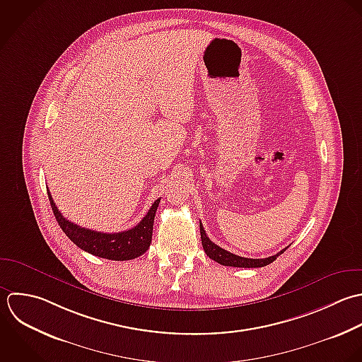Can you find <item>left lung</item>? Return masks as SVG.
<instances>
[{
	"label": "left lung",
	"instance_id": "left-lung-1",
	"mask_svg": "<svg viewBox=\"0 0 362 362\" xmlns=\"http://www.w3.org/2000/svg\"><path fill=\"white\" fill-rule=\"evenodd\" d=\"M200 235H202V244H203V250L207 254L209 258H211L213 261L224 265V267H235V268H261V267H267L271 262H274L281 254L285 252V250H282L281 252H278L276 255L268 257V258H262V259H254V258H244V257H238L235 254H231L226 250H223L221 247L216 245L206 234L203 224L200 223Z\"/></svg>",
	"mask_w": 362,
	"mask_h": 362
}]
</instances>
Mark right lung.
<instances>
[{
    "label": "right lung",
    "instance_id": "1",
    "mask_svg": "<svg viewBox=\"0 0 362 362\" xmlns=\"http://www.w3.org/2000/svg\"><path fill=\"white\" fill-rule=\"evenodd\" d=\"M47 196H49V202H50L53 214L56 217V221L59 223L63 233L80 250L91 255L111 259V261H129L146 252V250L151 245L153 220H155V214H156L160 199L153 202L146 216L134 228L121 231V233L107 234V233H100V231L80 227L66 220L62 216V213L57 210L49 190H47Z\"/></svg>",
    "mask_w": 362,
    "mask_h": 362
}]
</instances>
